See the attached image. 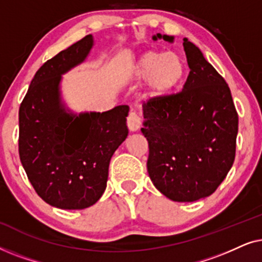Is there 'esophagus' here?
<instances>
[{
    "label": "esophagus",
    "mask_w": 262,
    "mask_h": 262,
    "mask_svg": "<svg viewBox=\"0 0 262 262\" xmlns=\"http://www.w3.org/2000/svg\"><path fill=\"white\" fill-rule=\"evenodd\" d=\"M142 125V118L136 112H130L127 116V127L130 131H137Z\"/></svg>",
    "instance_id": "1"
}]
</instances>
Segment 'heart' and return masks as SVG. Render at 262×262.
<instances>
[{"label":"heart","mask_w":262,"mask_h":262,"mask_svg":"<svg viewBox=\"0 0 262 262\" xmlns=\"http://www.w3.org/2000/svg\"><path fill=\"white\" fill-rule=\"evenodd\" d=\"M187 66L177 52L149 51L134 66V77L146 81L151 96H163L177 89L185 80Z\"/></svg>","instance_id":"heart-1"}]
</instances>
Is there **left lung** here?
Listing matches in <instances>:
<instances>
[{
  "instance_id": "obj_1",
  "label": "left lung",
  "mask_w": 262,
  "mask_h": 262,
  "mask_svg": "<svg viewBox=\"0 0 262 262\" xmlns=\"http://www.w3.org/2000/svg\"><path fill=\"white\" fill-rule=\"evenodd\" d=\"M184 49L189 67L184 88L143 103L141 131L155 187L174 202H195L212 194L234 163L238 114L228 83L202 51L186 38Z\"/></svg>"
}]
</instances>
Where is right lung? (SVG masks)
<instances>
[{
  "label": "right lung",
  "instance_id": "add662e5",
  "mask_svg": "<svg viewBox=\"0 0 262 262\" xmlns=\"http://www.w3.org/2000/svg\"><path fill=\"white\" fill-rule=\"evenodd\" d=\"M92 35L60 51L35 73L19 110V155L37 194L64 210L92 206L106 189L111 157L127 137L128 106L68 113L60 75L83 62Z\"/></svg>",
  "mask_w": 262,
  "mask_h": 262
}]
</instances>
